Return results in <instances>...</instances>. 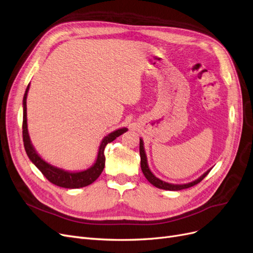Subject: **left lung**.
Returning <instances> with one entry per match:
<instances>
[{"instance_id": "1", "label": "left lung", "mask_w": 253, "mask_h": 253, "mask_svg": "<svg viewBox=\"0 0 253 253\" xmlns=\"http://www.w3.org/2000/svg\"><path fill=\"white\" fill-rule=\"evenodd\" d=\"M140 156H141V168H142V171L143 173L145 175V177L147 178V180L153 185L156 186L157 188H160V189H165V190H172V191H177V190H182V189H186V188H189V187H192L194 185L199 184L204 177H205L208 173L209 171H207V172L205 174H203L199 180L194 181L192 183H189V184H184V185H172V184H168L166 182H163L161 180H159L158 177L154 176L152 174L151 171L149 170L148 168V165H147V160H146V154H145V151H144V147H143V141L140 140Z\"/></svg>"}]
</instances>
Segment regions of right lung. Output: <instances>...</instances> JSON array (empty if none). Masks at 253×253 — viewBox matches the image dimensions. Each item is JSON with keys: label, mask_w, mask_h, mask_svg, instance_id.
Returning <instances> with one entry per match:
<instances>
[{"label": "right lung", "mask_w": 253, "mask_h": 253, "mask_svg": "<svg viewBox=\"0 0 253 253\" xmlns=\"http://www.w3.org/2000/svg\"><path fill=\"white\" fill-rule=\"evenodd\" d=\"M29 90V85L26 88L25 94H24L23 99V142L24 147H25L26 153L30 161L39 168L41 172L47 178L50 183L59 186L64 187V188H81V187H85L92 184L97 177L102 173V171L105 166V156H104V149L105 146L108 143L115 141L116 138L120 135L123 134L127 131V128H122L116 131L111 132L107 136L104 137L102 144L100 145L99 153H97V159L94 163V165L85 171H81V172H67V171H63L59 168H55L49 164H47L45 161H43L39 157V154L32 147V145L29 140V135L27 131V108H26V99H27V92Z\"/></svg>", "instance_id": "add662e5"}]
</instances>
